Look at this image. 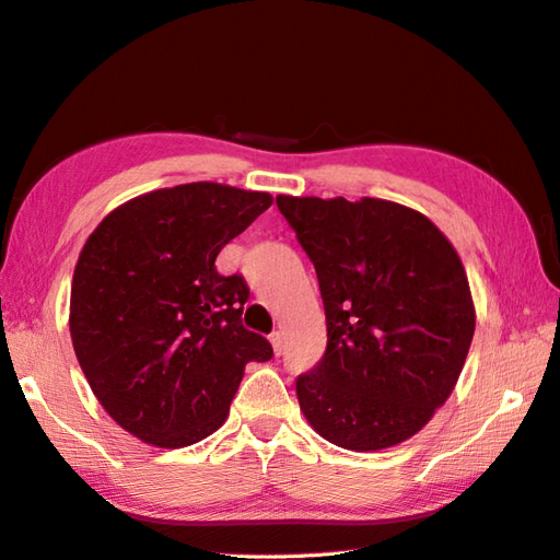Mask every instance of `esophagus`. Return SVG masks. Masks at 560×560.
Segmentation results:
<instances>
[{
  "instance_id": "obj_1",
  "label": "esophagus",
  "mask_w": 560,
  "mask_h": 560,
  "mask_svg": "<svg viewBox=\"0 0 560 560\" xmlns=\"http://www.w3.org/2000/svg\"><path fill=\"white\" fill-rule=\"evenodd\" d=\"M269 342H271V348H275V354L283 352V336L279 331H275V334L269 336Z\"/></svg>"
}]
</instances>
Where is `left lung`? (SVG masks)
<instances>
[{
	"label": "left lung",
	"mask_w": 560,
	"mask_h": 560,
	"mask_svg": "<svg viewBox=\"0 0 560 560\" xmlns=\"http://www.w3.org/2000/svg\"><path fill=\"white\" fill-rule=\"evenodd\" d=\"M317 269L326 352L298 376L300 411L352 452L417 435L447 402L476 331L466 269L419 210L383 198L277 196Z\"/></svg>",
	"instance_id": "1"
}]
</instances>
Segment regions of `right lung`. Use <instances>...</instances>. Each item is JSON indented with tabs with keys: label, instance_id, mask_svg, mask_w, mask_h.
Here are the masks:
<instances>
[{
	"label": "right lung",
	"instance_id": "obj_1",
	"mask_svg": "<svg viewBox=\"0 0 560 560\" xmlns=\"http://www.w3.org/2000/svg\"><path fill=\"white\" fill-rule=\"evenodd\" d=\"M218 182L158 189L90 234L70 289V338L92 393L127 433L179 450L212 435L269 340L243 328L250 295L214 260L271 206Z\"/></svg>",
	"mask_w": 560,
	"mask_h": 560
}]
</instances>
